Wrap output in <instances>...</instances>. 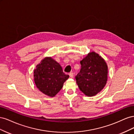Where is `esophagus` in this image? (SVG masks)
<instances>
[{
    "instance_id": "esophagus-1",
    "label": "esophagus",
    "mask_w": 134,
    "mask_h": 134,
    "mask_svg": "<svg viewBox=\"0 0 134 134\" xmlns=\"http://www.w3.org/2000/svg\"><path fill=\"white\" fill-rule=\"evenodd\" d=\"M69 76H70V78H73V76H74V74H73V72H70L69 74Z\"/></svg>"
}]
</instances>
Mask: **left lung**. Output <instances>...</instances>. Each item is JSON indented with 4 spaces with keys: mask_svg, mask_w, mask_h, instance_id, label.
<instances>
[{
    "mask_svg": "<svg viewBox=\"0 0 134 134\" xmlns=\"http://www.w3.org/2000/svg\"><path fill=\"white\" fill-rule=\"evenodd\" d=\"M81 69L75 77L79 90L88 97L98 94L108 79V66L104 59L92 51L80 61Z\"/></svg>",
    "mask_w": 134,
    "mask_h": 134,
    "instance_id": "8db88e82",
    "label": "left lung"
}]
</instances>
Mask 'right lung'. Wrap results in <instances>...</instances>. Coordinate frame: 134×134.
Here are the masks:
<instances>
[{
    "mask_svg": "<svg viewBox=\"0 0 134 134\" xmlns=\"http://www.w3.org/2000/svg\"><path fill=\"white\" fill-rule=\"evenodd\" d=\"M36 67L34 79L36 87L44 94L51 97L58 94L69 77L51 57L44 58Z\"/></svg>",
    "mask_w": 134,
    "mask_h": 134,
    "instance_id": "add662e5",
    "label": "right lung"
}]
</instances>
